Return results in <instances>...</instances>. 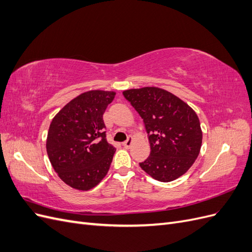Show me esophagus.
Masks as SVG:
<instances>
[{
    "label": "esophagus",
    "instance_id": "1",
    "mask_svg": "<svg viewBox=\"0 0 252 252\" xmlns=\"http://www.w3.org/2000/svg\"><path fill=\"white\" fill-rule=\"evenodd\" d=\"M132 142H133V138L132 136H128V139L125 141V142H123V146L125 147V148H129L131 146V144H132Z\"/></svg>",
    "mask_w": 252,
    "mask_h": 252
}]
</instances>
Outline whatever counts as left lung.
<instances>
[{"instance_id": "left-lung-1", "label": "left lung", "mask_w": 252, "mask_h": 252, "mask_svg": "<svg viewBox=\"0 0 252 252\" xmlns=\"http://www.w3.org/2000/svg\"><path fill=\"white\" fill-rule=\"evenodd\" d=\"M124 97L143 119L150 145L141 168L159 182H171L192 166L202 146L199 118L181 98L164 89H129Z\"/></svg>"}]
</instances>
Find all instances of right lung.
<instances>
[{
  "mask_svg": "<svg viewBox=\"0 0 252 252\" xmlns=\"http://www.w3.org/2000/svg\"><path fill=\"white\" fill-rule=\"evenodd\" d=\"M114 95L113 91H87L65 105L51 122L46 142L49 161L72 188H94L109 170L116 148L106 139L103 114Z\"/></svg>",
  "mask_w": 252,
  "mask_h": 252,
  "instance_id": "obj_1",
  "label": "right lung"
}]
</instances>
